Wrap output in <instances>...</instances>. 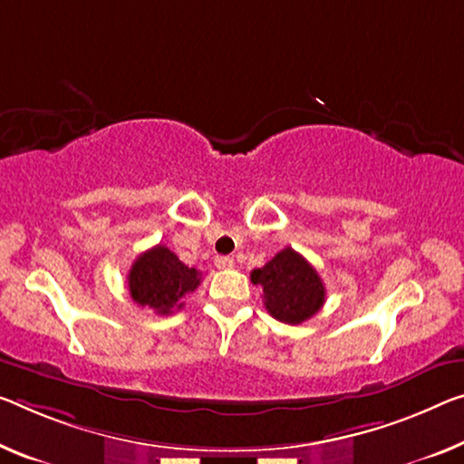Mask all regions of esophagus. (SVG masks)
Wrapping results in <instances>:
<instances>
[{
  "label": "esophagus",
  "mask_w": 464,
  "mask_h": 464,
  "mask_svg": "<svg viewBox=\"0 0 464 464\" xmlns=\"http://www.w3.org/2000/svg\"><path fill=\"white\" fill-rule=\"evenodd\" d=\"M216 267L218 269H230V267H234V259H232V256L219 255V256H216Z\"/></svg>",
  "instance_id": "1"
}]
</instances>
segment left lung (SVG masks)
<instances>
[{
    "mask_svg": "<svg viewBox=\"0 0 464 464\" xmlns=\"http://www.w3.org/2000/svg\"><path fill=\"white\" fill-rule=\"evenodd\" d=\"M251 282L263 288V303L269 315L288 325L311 319L325 303L324 280L315 267L290 246L263 267L253 269Z\"/></svg>",
    "mask_w": 464,
    "mask_h": 464,
    "instance_id": "obj_1",
    "label": "left lung"
}]
</instances>
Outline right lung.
I'll use <instances>...</instances> for the list:
<instances>
[{
  "mask_svg": "<svg viewBox=\"0 0 464 464\" xmlns=\"http://www.w3.org/2000/svg\"><path fill=\"white\" fill-rule=\"evenodd\" d=\"M201 284V272L184 266L168 246L158 245L140 253L128 274V290L139 306L158 315L182 309V298Z\"/></svg>",
  "mask_w": 464,
  "mask_h": 464,
  "instance_id": "1",
  "label": "right lung"
}]
</instances>
